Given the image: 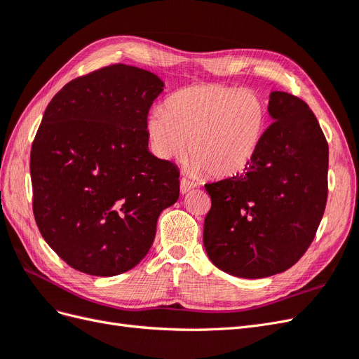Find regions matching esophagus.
<instances>
[{"label":"esophagus","mask_w":359,"mask_h":359,"mask_svg":"<svg viewBox=\"0 0 359 359\" xmlns=\"http://www.w3.org/2000/svg\"><path fill=\"white\" fill-rule=\"evenodd\" d=\"M194 187H196V184H194V182L190 181V180H187V178H182L181 182H180V190H181L182 194L189 193V191L193 190Z\"/></svg>","instance_id":"esophagus-1"}]
</instances>
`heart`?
<instances>
[{"label": "heart", "instance_id": "heart-1", "mask_svg": "<svg viewBox=\"0 0 359 359\" xmlns=\"http://www.w3.org/2000/svg\"><path fill=\"white\" fill-rule=\"evenodd\" d=\"M268 124V106L253 90L206 83L184 88L147 118V136L161 160L187 151V170L215 178L241 173L255 158Z\"/></svg>", "mask_w": 359, "mask_h": 359}]
</instances>
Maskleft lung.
<instances>
[{
    "label": "left lung",
    "mask_w": 359,
    "mask_h": 359,
    "mask_svg": "<svg viewBox=\"0 0 359 359\" xmlns=\"http://www.w3.org/2000/svg\"><path fill=\"white\" fill-rule=\"evenodd\" d=\"M273 124L244 173L205 184L211 210L203 245L211 262L241 278H264L307 252L328 196V144L298 97L273 91Z\"/></svg>",
    "instance_id": "left-lung-1"
}]
</instances>
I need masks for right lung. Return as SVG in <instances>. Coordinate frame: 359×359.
<instances>
[{
  "mask_svg": "<svg viewBox=\"0 0 359 359\" xmlns=\"http://www.w3.org/2000/svg\"><path fill=\"white\" fill-rule=\"evenodd\" d=\"M163 81L126 64L62 86L31 148L32 211L41 236L81 273L136 266L158 215L180 198V170L149 153L147 118Z\"/></svg>",
  "mask_w": 359,
  "mask_h": 359,
  "instance_id": "obj_1",
  "label": "right lung"
}]
</instances>
